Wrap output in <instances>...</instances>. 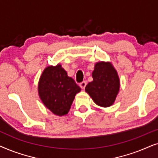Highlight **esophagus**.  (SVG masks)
<instances>
[{"label":"esophagus","instance_id":"34e87169","mask_svg":"<svg viewBox=\"0 0 158 158\" xmlns=\"http://www.w3.org/2000/svg\"><path fill=\"white\" fill-rule=\"evenodd\" d=\"M86 84H87V83H86L85 81H83V82H81V83H80L79 85H80V87L82 88V89H84V88H85Z\"/></svg>","mask_w":158,"mask_h":158}]
</instances>
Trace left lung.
<instances>
[{
  "mask_svg": "<svg viewBox=\"0 0 158 158\" xmlns=\"http://www.w3.org/2000/svg\"><path fill=\"white\" fill-rule=\"evenodd\" d=\"M92 76L94 81L88 83L85 91L97 105L102 107L111 106L119 90V79L115 69L109 62H98Z\"/></svg>",
  "mask_w": 158,
  "mask_h": 158,
  "instance_id": "obj_1",
  "label": "left lung"
}]
</instances>
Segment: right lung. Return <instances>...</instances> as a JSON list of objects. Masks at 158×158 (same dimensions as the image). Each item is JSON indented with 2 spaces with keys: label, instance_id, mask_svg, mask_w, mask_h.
<instances>
[{
  "label": "right lung",
  "instance_id": "right-lung-1",
  "mask_svg": "<svg viewBox=\"0 0 158 158\" xmlns=\"http://www.w3.org/2000/svg\"><path fill=\"white\" fill-rule=\"evenodd\" d=\"M39 95L45 106L53 114L63 116L68 113L75 96L81 88L67 75L60 64L49 66L42 73L38 85Z\"/></svg>",
  "mask_w": 158,
  "mask_h": 158
}]
</instances>
